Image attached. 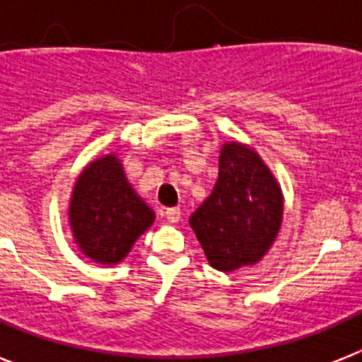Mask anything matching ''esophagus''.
Here are the masks:
<instances>
[{
    "label": "esophagus",
    "instance_id": "1",
    "mask_svg": "<svg viewBox=\"0 0 362 362\" xmlns=\"http://www.w3.org/2000/svg\"><path fill=\"white\" fill-rule=\"evenodd\" d=\"M180 214H182L180 209H165L163 210V216L170 221V223H176V221L180 220Z\"/></svg>",
    "mask_w": 362,
    "mask_h": 362
}]
</instances>
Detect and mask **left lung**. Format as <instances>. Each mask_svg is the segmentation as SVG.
I'll use <instances>...</instances> for the list:
<instances>
[{"instance_id":"obj_1","label":"left lung","mask_w":362,"mask_h":362,"mask_svg":"<svg viewBox=\"0 0 362 362\" xmlns=\"http://www.w3.org/2000/svg\"><path fill=\"white\" fill-rule=\"evenodd\" d=\"M281 192L250 148H221L220 176L210 197L189 218L210 264L223 272L257 263L281 223Z\"/></svg>"}]
</instances>
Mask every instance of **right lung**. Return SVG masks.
<instances>
[{"label":"right lung","instance_id":"add662e5","mask_svg":"<svg viewBox=\"0 0 362 362\" xmlns=\"http://www.w3.org/2000/svg\"><path fill=\"white\" fill-rule=\"evenodd\" d=\"M69 220L78 246L98 263H118L153 223V212L131 189L116 156L93 161L76 180Z\"/></svg>","mask_w":362,"mask_h":362}]
</instances>
